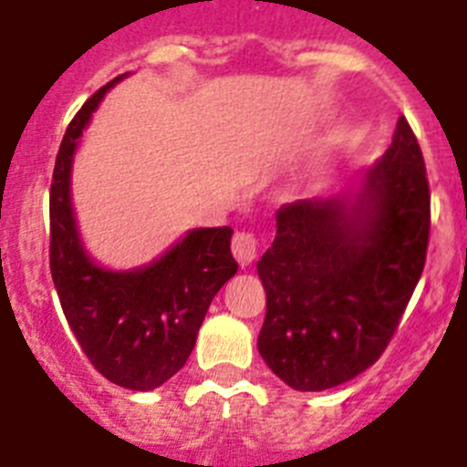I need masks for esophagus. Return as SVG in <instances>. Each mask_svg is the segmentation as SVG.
I'll list each match as a JSON object with an SVG mask.
<instances>
[{"mask_svg": "<svg viewBox=\"0 0 467 467\" xmlns=\"http://www.w3.org/2000/svg\"><path fill=\"white\" fill-rule=\"evenodd\" d=\"M234 257L238 259L241 266H247V264H253L257 259L259 253V241L254 236L253 231H236V236H234Z\"/></svg>", "mask_w": 467, "mask_h": 467, "instance_id": "esophagus-1", "label": "esophagus"}]
</instances>
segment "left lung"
I'll return each instance as SVG.
<instances>
[{"mask_svg":"<svg viewBox=\"0 0 467 467\" xmlns=\"http://www.w3.org/2000/svg\"><path fill=\"white\" fill-rule=\"evenodd\" d=\"M275 226L257 264L259 356L295 390H327L381 358L426 266L431 187L410 121L400 117L356 201L301 198Z\"/></svg>","mask_w":467,"mask_h":467,"instance_id":"obj_1","label":"left lung"}]
</instances>
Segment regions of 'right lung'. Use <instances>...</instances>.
Segmentation results:
<instances>
[{"instance_id": "add662e5", "label": "right lung", "mask_w": 467, "mask_h": 467, "mask_svg": "<svg viewBox=\"0 0 467 467\" xmlns=\"http://www.w3.org/2000/svg\"><path fill=\"white\" fill-rule=\"evenodd\" d=\"M111 79L69 121L51 182V275L69 329L105 379L130 390L166 383L192 356L210 301L238 271L229 226L193 229L144 269L114 274L84 253L69 203L77 140Z\"/></svg>"}]
</instances>
